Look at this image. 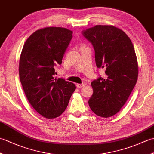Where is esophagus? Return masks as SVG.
Masks as SVG:
<instances>
[{"label":"esophagus","instance_id":"obj_1","mask_svg":"<svg viewBox=\"0 0 154 154\" xmlns=\"http://www.w3.org/2000/svg\"><path fill=\"white\" fill-rule=\"evenodd\" d=\"M85 85L84 83H81V84L77 83V84H76V86H77V87H78V88H82V87H83Z\"/></svg>","mask_w":154,"mask_h":154}]
</instances>
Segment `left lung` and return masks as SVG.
<instances>
[{"instance_id": "8db88e82", "label": "left lung", "mask_w": 154, "mask_h": 154, "mask_svg": "<svg viewBox=\"0 0 154 154\" xmlns=\"http://www.w3.org/2000/svg\"><path fill=\"white\" fill-rule=\"evenodd\" d=\"M82 34L94 48L97 67L106 69L105 77L91 83L89 105L98 116H112L126 103L138 79L134 45L125 32L114 26L97 25Z\"/></svg>"}]
</instances>
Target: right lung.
Listing matches in <instances>:
<instances>
[{
	"label": "right lung",
	"mask_w": 154,
	"mask_h": 154,
	"mask_svg": "<svg viewBox=\"0 0 154 154\" xmlns=\"http://www.w3.org/2000/svg\"><path fill=\"white\" fill-rule=\"evenodd\" d=\"M73 32L65 28L48 27L34 32L23 46L19 77L32 106L46 119L63 113L76 87L63 78L54 77L61 65Z\"/></svg>",
	"instance_id": "obj_1"
}]
</instances>
